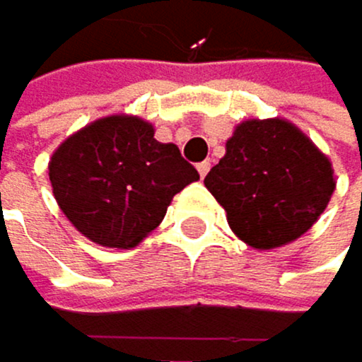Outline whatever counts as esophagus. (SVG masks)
Masks as SVG:
<instances>
[{
	"label": "esophagus",
	"mask_w": 362,
	"mask_h": 362,
	"mask_svg": "<svg viewBox=\"0 0 362 362\" xmlns=\"http://www.w3.org/2000/svg\"><path fill=\"white\" fill-rule=\"evenodd\" d=\"M209 168H211L209 162H200V164H198V173H200V177H205V175L209 173Z\"/></svg>",
	"instance_id": "esophagus-1"
}]
</instances>
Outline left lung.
<instances>
[{"instance_id": "obj_1", "label": "left lung", "mask_w": 362, "mask_h": 362, "mask_svg": "<svg viewBox=\"0 0 362 362\" xmlns=\"http://www.w3.org/2000/svg\"><path fill=\"white\" fill-rule=\"evenodd\" d=\"M205 187L232 232L257 250L281 247L320 218L336 189L329 157L286 119H247L225 144Z\"/></svg>"}]
</instances>
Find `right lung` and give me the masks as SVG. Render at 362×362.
Returning a JSON list of instances; mask_svg holds the SVG:
<instances>
[{
  "label": "right lung",
  "mask_w": 362,
  "mask_h": 362,
  "mask_svg": "<svg viewBox=\"0 0 362 362\" xmlns=\"http://www.w3.org/2000/svg\"><path fill=\"white\" fill-rule=\"evenodd\" d=\"M200 175L175 144L139 117H105L51 155L49 180L69 223L105 247H135L162 223L175 194Z\"/></svg>",
  "instance_id": "obj_1"
}]
</instances>
